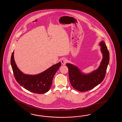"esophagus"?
<instances>
[{"instance_id":"1","label":"esophagus","mask_w":122,"mask_h":122,"mask_svg":"<svg viewBox=\"0 0 122 122\" xmlns=\"http://www.w3.org/2000/svg\"><path fill=\"white\" fill-rule=\"evenodd\" d=\"M66 62H67V60H66V59L65 58H62L61 60V63L62 65H65L66 63Z\"/></svg>"}]
</instances>
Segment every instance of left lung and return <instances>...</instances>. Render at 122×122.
<instances>
[{"instance_id":"left-lung-1","label":"left lung","mask_w":122,"mask_h":122,"mask_svg":"<svg viewBox=\"0 0 122 122\" xmlns=\"http://www.w3.org/2000/svg\"><path fill=\"white\" fill-rule=\"evenodd\" d=\"M103 58L97 69L85 74L77 67L67 63L70 83L74 88L80 92H86L93 88L103 80L109 61V53L103 41L99 43Z\"/></svg>"}]
</instances>
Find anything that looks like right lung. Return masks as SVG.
<instances>
[{"label": "right lung", "instance_id": "right-lung-1", "mask_svg": "<svg viewBox=\"0 0 122 122\" xmlns=\"http://www.w3.org/2000/svg\"><path fill=\"white\" fill-rule=\"evenodd\" d=\"M13 55L14 51L11 57V65L17 82L23 88L33 93L44 94L49 91L52 85L54 76L61 65V63L53 65L39 74L26 75L21 71L17 67Z\"/></svg>", "mask_w": 122, "mask_h": 122}]
</instances>
